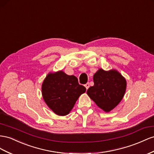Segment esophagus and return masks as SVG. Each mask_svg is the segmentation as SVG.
<instances>
[{
	"instance_id": "esophagus-1",
	"label": "esophagus",
	"mask_w": 154,
	"mask_h": 154,
	"mask_svg": "<svg viewBox=\"0 0 154 154\" xmlns=\"http://www.w3.org/2000/svg\"><path fill=\"white\" fill-rule=\"evenodd\" d=\"M85 88L87 89H88V88L89 87V83H87L86 84H85Z\"/></svg>"
}]
</instances>
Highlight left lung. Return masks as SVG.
Segmentation results:
<instances>
[{
  "label": "left lung",
  "mask_w": 154,
  "mask_h": 154,
  "mask_svg": "<svg viewBox=\"0 0 154 154\" xmlns=\"http://www.w3.org/2000/svg\"><path fill=\"white\" fill-rule=\"evenodd\" d=\"M93 81L94 85L87 89V94L99 107L106 112L110 111L124 97L126 80L117 70L99 69L94 74Z\"/></svg>",
  "instance_id": "obj_1"
}]
</instances>
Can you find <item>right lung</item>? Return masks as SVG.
I'll use <instances>...</instances> for the list:
<instances>
[{
  "mask_svg": "<svg viewBox=\"0 0 154 154\" xmlns=\"http://www.w3.org/2000/svg\"><path fill=\"white\" fill-rule=\"evenodd\" d=\"M86 88L78 83V78L60 71L49 74L42 85V94L48 106L58 115L69 114Z\"/></svg>",
  "mask_w": 154,
  "mask_h": 154,
  "instance_id": "1",
  "label": "right lung"
}]
</instances>
